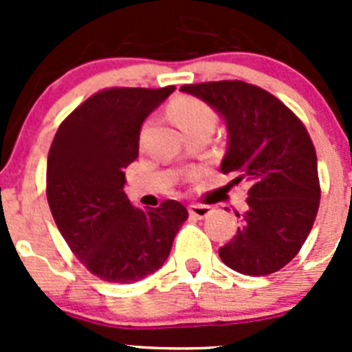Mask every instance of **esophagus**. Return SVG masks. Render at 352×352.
Instances as JSON below:
<instances>
[{
  "label": "esophagus",
  "mask_w": 352,
  "mask_h": 352,
  "mask_svg": "<svg viewBox=\"0 0 352 352\" xmlns=\"http://www.w3.org/2000/svg\"><path fill=\"white\" fill-rule=\"evenodd\" d=\"M190 213L197 219H206L208 214L211 213V208L206 204H190Z\"/></svg>",
  "instance_id": "esophagus-1"
}]
</instances>
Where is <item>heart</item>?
I'll list each match as a JSON object with an SVG mask.
<instances>
[{"label": "heart", "instance_id": "b5f03b06", "mask_svg": "<svg viewBox=\"0 0 352 352\" xmlns=\"http://www.w3.org/2000/svg\"><path fill=\"white\" fill-rule=\"evenodd\" d=\"M173 113L176 125L185 132L199 123H214V114L206 104L195 98H179L173 104Z\"/></svg>", "mask_w": 352, "mask_h": 352}]
</instances>
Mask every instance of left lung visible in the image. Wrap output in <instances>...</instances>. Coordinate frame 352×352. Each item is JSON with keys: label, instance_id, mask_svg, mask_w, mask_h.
Here are the masks:
<instances>
[{"label": "left lung", "instance_id": "obj_1", "mask_svg": "<svg viewBox=\"0 0 352 352\" xmlns=\"http://www.w3.org/2000/svg\"><path fill=\"white\" fill-rule=\"evenodd\" d=\"M222 116L227 151L220 164L232 183L248 182L247 211L238 232L220 247L223 264L264 276L294 259L312 231L321 188L312 139L298 116L276 96L243 80L185 84Z\"/></svg>", "mask_w": 352, "mask_h": 352}]
</instances>
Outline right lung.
<instances>
[{
  "label": "right lung",
  "mask_w": 352,
  "mask_h": 352,
  "mask_svg": "<svg viewBox=\"0 0 352 352\" xmlns=\"http://www.w3.org/2000/svg\"><path fill=\"white\" fill-rule=\"evenodd\" d=\"M174 89L95 93L61 123L49 149L52 219L77 259L102 280L132 284L160 270L188 219L178 201L141 210L123 192L142 123Z\"/></svg>",
  "instance_id": "right-lung-1"
}]
</instances>
